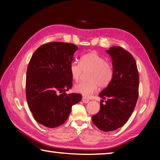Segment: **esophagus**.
<instances>
[{
  "label": "esophagus",
  "mask_w": 160,
  "mask_h": 160,
  "mask_svg": "<svg viewBox=\"0 0 160 160\" xmlns=\"http://www.w3.org/2000/svg\"><path fill=\"white\" fill-rule=\"evenodd\" d=\"M90 99H88V98H87V97H82V102H84V103H88V102H90Z\"/></svg>",
  "instance_id": "esophagus-1"
}]
</instances>
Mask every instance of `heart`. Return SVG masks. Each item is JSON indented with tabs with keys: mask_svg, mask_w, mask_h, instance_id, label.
<instances>
[{
	"mask_svg": "<svg viewBox=\"0 0 160 160\" xmlns=\"http://www.w3.org/2000/svg\"><path fill=\"white\" fill-rule=\"evenodd\" d=\"M70 73L72 79L78 81L82 71L90 70L88 73V81L81 82L74 86L75 92L89 97L94 92L98 87L105 88L112 82L113 68L109 61L95 51L84 54L80 58V63L73 62L70 66Z\"/></svg>",
	"mask_w": 160,
	"mask_h": 160,
	"instance_id": "heart-1",
	"label": "heart"
}]
</instances>
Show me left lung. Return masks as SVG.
Here are the masks:
<instances>
[{"label":"left lung","instance_id":"1","mask_svg":"<svg viewBox=\"0 0 160 160\" xmlns=\"http://www.w3.org/2000/svg\"><path fill=\"white\" fill-rule=\"evenodd\" d=\"M112 59L113 76L112 82L99 96L107 99L100 102V110L92 117L101 131L109 132L122 127L131 116L138 98L139 74L135 59L121 47L107 50Z\"/></svg>","mask_w":160,"mask_h":160}]
</instances>
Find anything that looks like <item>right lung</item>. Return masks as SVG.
<instances>
[{"instance_id":"1","label":"right lung","mask_w":160,"mask_h":160,"mask_svg":"<svg viewBox=\"0 0 160 160\" xmlns=\"http://www.w3.org/2000/svg\"><path fill=\"white\" fill-rule=\"evenodd\" d=\"M77 50L73 44L49 42L38 48L29 61L27 102L35 120L48 128L66 122L72 105L82 99L80 94L62 92L72 86L69 69Z\"/></svg>"}]
</instances>
